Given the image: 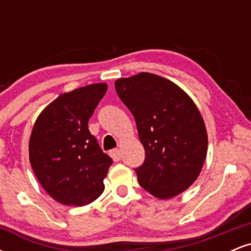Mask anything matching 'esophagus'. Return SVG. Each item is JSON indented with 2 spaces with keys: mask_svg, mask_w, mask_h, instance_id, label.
Listing matches in <instances>:
<instances>
[{
  "mask_svg": "<svg viewBox=\"0 0 251 251\" xmlns=\"http://www.w3.org/2000/svg\"><path fill=\"white\" fill-rule=\"evenodd\" d=\"M109 155H111V157L113 158L114 162H119V160L122 159V152H120L119 149L112 150V151L109 152Z\"/></svg>",
  "mask_w": 251,
  "mask_h": 251,
  "instance_id": "esophagus-1",
  "label": "esophagus"
}]
</instances>
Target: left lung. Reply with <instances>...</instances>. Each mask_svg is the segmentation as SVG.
Listing matches in <instances>:
<instances>
[{
	"label": "left lung",
	"mask_w": 251,
	"mask_h": 251,
	"mask_svg": "<svg viewBox=\"0 0 251 251\" xmlns=\"http://www.w3.org/2000/svg\"><path fill=\"white\" fill-rule=\"evenodd\" d=\"M133 114L145 160L138 181L159 200L176 197L197 179L208 152V133L194 100L175 82L151 73L116 82Z\"/></svg>",
	"instance_id": "1"
}]
</instances>
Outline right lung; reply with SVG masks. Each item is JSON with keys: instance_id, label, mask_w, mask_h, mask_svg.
I'll return each mask as SVG.
<instances>
[{"instance_id": "right-lung-1", "label": "right lung", "mask_w": 251, "mask_h": 251, "mask_svg": "<svg viewBox=\"0 0 251 251\" xmlns=\"http://www.w3.org/2000/svg\"><path fill=\"white\" fill-rule=\"evenodd\" d=\"M107 91L93 83L63 93L37 117L29 139V160L37 180L53 200L82 206L103 192L113 160L88 129V120Z\"/></svg>"}]
</instances>
